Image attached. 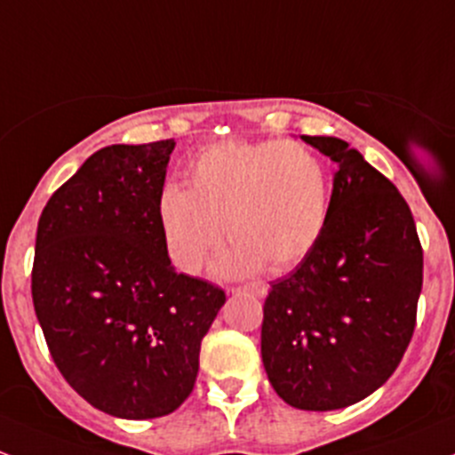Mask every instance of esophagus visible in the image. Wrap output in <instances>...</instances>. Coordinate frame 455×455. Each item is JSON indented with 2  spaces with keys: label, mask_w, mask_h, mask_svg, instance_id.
<instances>
[{
  "label": "esophagus",
  "mask_w": 455,
  "mask_h": 455,
  "mask_svg": "<svg viewBox=\"0 0 455 455\" xmlns=\"http://www.w3.org/2000/svg\"><path fill=\"white\" fill-rule=\"evenodd\" d=\"M231 291H233V294H242V291H248V294L264 299V296L267 294V288L264 283H259V281H255V283H246V285H240V288H233Z\"/></svg>",
  "instance_id": "obj_1"
}]
</instances>
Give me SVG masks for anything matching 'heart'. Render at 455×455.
Wrapping results in <instances>:
<instances>
[{
  "label": "heart",
  "mask_w": 455,
  "mask_h": 455,
  "mask_svg": "<svg viewBox=\"0 0 455 455\" xmlns=\"http://www.w3.org/2000/svg\"><path fill=\"white\" fill-rule=\"evenodd\" d=\"M329 215V172L296 141H222L204 148L185 172V188L165 185L156 200L172 264L203 270L224 235L231 275L285 270L307 257Z\"/></svg>",
  "instance_id": "obj_1"
}]
</instances>
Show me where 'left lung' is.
Wrapping results in <instances>:
<instances>
[{"instance_id": "1", "label": "left lung", "mask_w": 455, "mask_h": 455, "mask_svg": "<svg viewBox=\"0 0 455 455\" xmlns=\"http://www.w3.org/2000/svg\"><path fill=\"white\" fill-rule=\"evenodd\" d=\"M338 165L320 240L264 303L261 360L291 408L327 412L372 395L412 340L423 248L399 189L338 137H300Z\"/></svg>"}]
</instances>
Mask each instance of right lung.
I'll return each mask as SVG.
<instances>
[{
    "mask_svg": "<svg viewBox=\"0 0 455 455\" xmlns=\"http://www.w3.org/2000/svg\"><path fill=\"white\" fill-rule=\"evenodd\" d=\"M174 140L91 155L38 218L32 300L52 360L93 408L174 412L194 390L220 288L176 272L156 218Z\"/></svg>",
    "mask_w": 455,
    "mask_h": 455,
    "instance_id": "1",
    "label": "right lung"
}]
</instances>
